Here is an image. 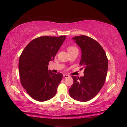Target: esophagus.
I'll use <instances>...</instances> for the list:
<instances>
[{"label": "esophagus", "instance_id": "1", "mask_svg": "<svg viewBox=\"0 0 127 127\" xmlns=\"http://www.w3.org/2000/svg\"><path fill=\"white\" fill-rule=\"evenodd\" d=\"M70 76L69 75H66V74H64V75H63V77H64V78H67V77H69Z\"/></svg>", "mask_w": 127, "mask_h": 127}]
</instances>
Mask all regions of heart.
Wrapping results in <instances>:
<instances>
[{
    "instance_id": "obj_1",
    "label": "heart",
    "mask_w": 127,
    "mask_h": 127,
    "mask_svg": "<svg viewBox=\"0 0 127 127\" xmlns=\"http://www.w3.org/2000/svg\"><path fill=\"white\" fill-rule=\"evenodd\" d=\"M77 50V48L76 47H74V46H69L68 48V50L69 51V52H72V51H73L74 50Z\"/></svg>"
}]
</instances>
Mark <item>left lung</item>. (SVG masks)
Wrapping results in <instances>:
<instances>
[{"mask_svg": "<svg viewBox=\"0 0 127 127\" xmlns=\"http://www.w3.org/2000/svg\"><path fill=\"white\" fill-rule=\"evenodd\" d=\"M72 39L81 50L80 65L85 70L82 77L72 76L74 82L69 93L75 100L86 102L93 98L103 86L108 60L104 49L95 40L86 35L75 36Z\"/></svg>", "mask_w": 127, "mask_h": 127, "instance_id": "8db88e82", "label": "left lung"}]
</instances>
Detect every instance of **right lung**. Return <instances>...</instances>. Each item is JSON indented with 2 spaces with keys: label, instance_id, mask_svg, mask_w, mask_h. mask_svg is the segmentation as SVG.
<instances>
[{
  "label": "right lung",
  "instance_id": "right-lung-1",
  "mask_svg": "<svg viewBox=\"0 0 127 127\" xmlns=\"http://www.w3.org/2000/svg\"><path fill=\"white\" fill-rule=\"evenodd\" d=\"M65 38V35L37 37L29 43L20 57L21 85L37 101H46L56 95L63 75L53 74L48 70V65L50 61L54 60Z\"/></svg>",
  "mask_w": 127,
  "mask_h": 127
}]
</instances>
